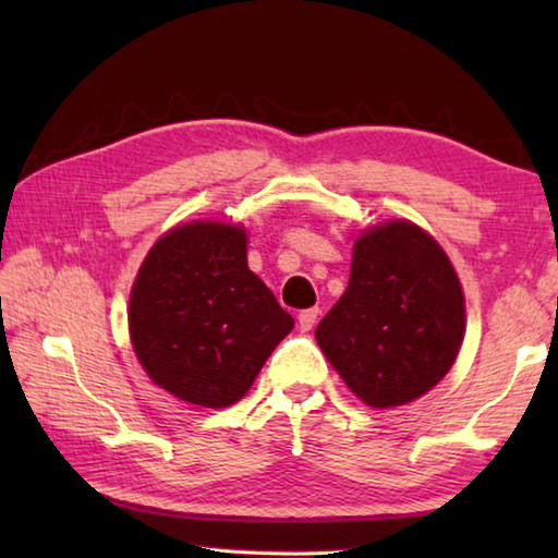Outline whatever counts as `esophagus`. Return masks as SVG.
Listing matches in <instances>:
<instances>
[{"instance_id":"34e87169","label":"esophagus","mask_w":558,"mask_h":558,"mask_svg":"<svg viewBox=\"0 0 558 558\" xmlns=\"http://www.w3.org/2000/svg\"><path fill=\"white\" fill-rule=\"evenodd\" d=\"M317 317H319V307H307V310H302V313L298 315V323H300V329H302V332H310V329L315 327Z\"/></svg>"}]
</instances>
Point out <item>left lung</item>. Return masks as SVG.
<instances>
[{"instance_id":"1","label":"left lung","mask_w":558,"mask_h":558,"mask_svg":"<svg viewBox=\"0 0 558 558\" xmlns=\"http://www.w3.org/2000/svg\"><path fill=\"white\" fill-rule=\"evenodd\" d=\"M465 300L440 245L409 221L374 226L354 243L344 295L315 329L344 384L374 409L430 391L456 362Z\"/></svg>"}]
</instances>
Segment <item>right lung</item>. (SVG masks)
<instances>
[{
    "mask_svg": "<svg viewBox=\"0 0 558 558\" xmlns=\"http://www.w3.org/2000/svg\"><path fill=\"white\" fill-rule=\"evenodd\" d=\"M292 325L248 270L243 229L229 223L162 235L130 295L132 347L149 379L206 409L239 401Z\"/></svg>",
    "mask_w": 558,
    "mask_h": 558,
    "instance_id": "add662e5",
    "label": "right lung"
}]
</instances>
